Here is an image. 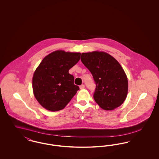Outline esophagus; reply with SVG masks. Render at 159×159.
Instances as JSON below:
<instances>
[{
    "instance_id": "34e87169",
    "label": "esophagus",
    "mask_w": 159,
    "mask_h": 159,
    "mask_svg": "<svg viewBox=\"0 0 159 159\" xmlns=\"http://www.w3.org/2000/svg\"><path fill=\"white\" fill-rule=\"evenodd\" d=\"M84 88V84H82V85L80 86V89H83Z\"/></svg>"
}]
</instances>
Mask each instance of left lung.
Listing matches in <instances>:
<instances>
[{"mask_svg": "<svg viewBox=\"0 0 159 159\" xmlns=\"http://www.w3.org/2000/svg\"><path fill=\"white\" fill-rule=\"evenodd\" d=\"M81 61L93 76L96 84L93 98L104 110L121 106L126 98L128 81L120 64L104 52L82 53Z\"/></svg>", "mask_w": 159, "mask_h": 159, "instance_id": "left-lung-1", "label": "left lung"}]
</instances>
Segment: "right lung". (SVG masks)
Returning a JSON list of instances; mask_svg holds the SVG:
<instances>
[{
    "instance_id": "add662e5",
    "label": "right lung",
    "mask_w": 159,
    "mask_h": 159,
    "mask_svg": "<svg viewBox=\"0 0 159 159\" xmlns=\"http://www.w3.org/2000/svg\"><path fill=\"white\" fill-rule=\"evenodd\" d=\"M80 58V53L56 51L45 57L33 77V90L39 104L46 110H62L79 87L68 70Z\"/></svg>"
}]
</instances>
